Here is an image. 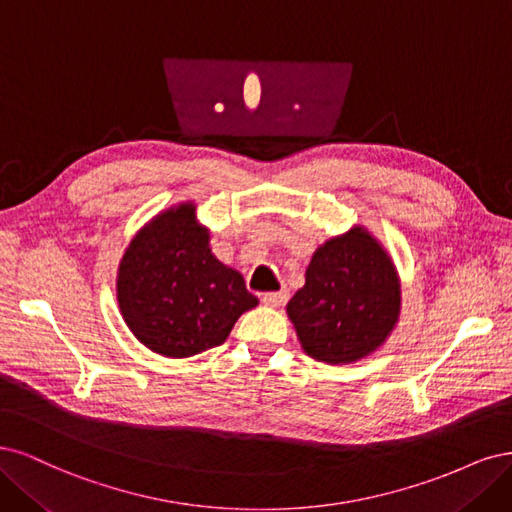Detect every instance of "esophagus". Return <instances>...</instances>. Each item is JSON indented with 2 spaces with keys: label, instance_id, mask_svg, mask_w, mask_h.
I'll return each mask as SVG.
<instances>
[{
  "label": "esophagus",
  "instance_id": "obj_1",
  "mask_svg": "<svg viewBox=\"0 0 512 512\" xmlns=\"http://www.w3.org/2000/svg\"><path fill=\"white\" fill-rule=\"evenodd\" d=\"M289 300V291L283 289V291H272V293H263L261 295V302L266 306H272V308H278V306H285Z\"/></svg>",
  "mask_w": 512,
  "mask_h": 512
}]
</instances>
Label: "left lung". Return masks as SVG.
I'll use <instances>...</instances> for the list:
<instances>
[{
  "label": "left lung",
  "mask_w": 512,
  "mask_h": 512,
  "mask_svg": "<svg viewBox=\"0 0 512 512\" xmlns=\"http://www.w3.org/2000/svg\"><path fill=\"white\" fill-rule=\"evenodd\" d=\"M287 315L310 357L334 366L364 359L398 323L400 280L391 257L364 227L327 240Z\"/></svg>",
  "instance_id": "obj_1"
}]
</instances>
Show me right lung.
Returning a JSON list of instances; mask_svg holds the SVG:
<instances>
[{
    "label": "right lung",
    "instance_id": "add662e5",
    "mask_svg": "<svg viewBox=\"0 0 512 512\" xmlns=\"http://www.w3.org/2000/svg\"><path fill=\"white\" fill-rule=\"evenodd\" d=\"M195 206L180 204L144 225L129 242L117 276L127 327L163 357H191L227 340L242 312L257 306L240 272L208 246Z\"/></svg>",
    "mask_w": 512,
    "mask_h": 512
}]
</instances>
